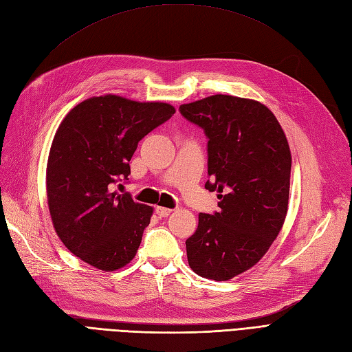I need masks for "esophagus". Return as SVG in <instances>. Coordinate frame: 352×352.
<instances>
[{"label":"esophagus","instance_id":"34e87169","mask_svg":"<svg viewBox=\"0 0 352 352\" xmlns=\"http://www.w3.org/2000/svg\"><path fill=\"white\" fill-rule=\"evenodd\" d=\"M155 212H157V216H160V217H167V216H170V212H172V210L158 206V207H155Z\"/></svg>","mask_w":352,"mask_h":352}]
</instances>
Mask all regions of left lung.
<instances>
[{"instance_id": "obj_1", "label": "left lung", "mask_w": 352, "mask_h": 352, "mask_svg": "<svg viewBox=\"0 0 352 352\" xmlns=\"http://www.w3.org/2000/svg\"><path fill=\"white\" fill-rule=\"evenodd\" d=\"M208 138L206 188L217 190L219 212H199L186 239L197 274L229 280L257 264L278 238L287 212L291 150L282 126L264 104L211 95L179 107Z\"/></svg>"}]
</instances>
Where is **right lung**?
Returning <instances> with one entry per match:
<instances>
[{"label": "right lung", "instance_id": "obj_1", "mask_svg": "<svg viewBox=\"0 0 352 352\" xmlns=\"http://www.w3.org/2000/svg\"><path fill=\"white\" fill-rule=\"evenodd\" d=\"M175 111L109 94L82 101L60 123L47 163L50 214L66 248L92 267L114 272L136 255L153 207L114 186L131 175L138 142Z\"/></svg>", "mask_w": 352, "mask_h": 352}]
</instances>
